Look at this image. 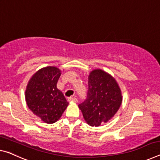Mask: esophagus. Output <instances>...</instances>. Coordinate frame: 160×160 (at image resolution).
Returning a JSON list of instances; mask_svg holds the SVG:
<instances>
[{"mask_svg":"<svg viewBox=\"0 0 160 160\" xmlns=\"http://www.w3.org/2000/svg\"><path fill=\"white\" fill-rule=\"evenodd\" d=\"M68 101H72V102H78V99L76 98H72V97H70L68 98Z\"/></svg>","mask_w":160,"mask_h":160,"instance_id":"obj_1","label":"esophagus"}]
</instances>
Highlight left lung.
I'll list each match as a JSON object with an SVG mask.
<instances>
[{
  "label": "left lung",
  "mask_w": 160,
  "mask_h": 160,
  "mask_svg": "<svg viewBox=\"0 0 160 160\" xmlns=\"http://www.w3.org/2000/svg\"><path fill=\"white\" fill-rule=\"evenodd\" d=\"M122 103L116 80L102 70H94L88 78L87 98L80 104L84 119L90 126H99L115 115Z\"/></svg>",
  "instance_id": "obj_1"
}]
</instances>
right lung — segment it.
Wrapping results in <instances>:
<instances>
[{"mask_svg": "<svg viewBox=\"0 0 160 160\" xmlns=\"http://www.w3.org/2000/svg\"><path fill=\"white\" fill-rule=\"evenodd\" d=\"M60 74L55 67L42 68L32 76L25 91L30 110L48 124L55 122L68 105L63 94L57 88Z\"/></svg>", "mask_w": 160, "mask_h": 160, "instance_id": "1", "label": "right lung"}]
</instances>
